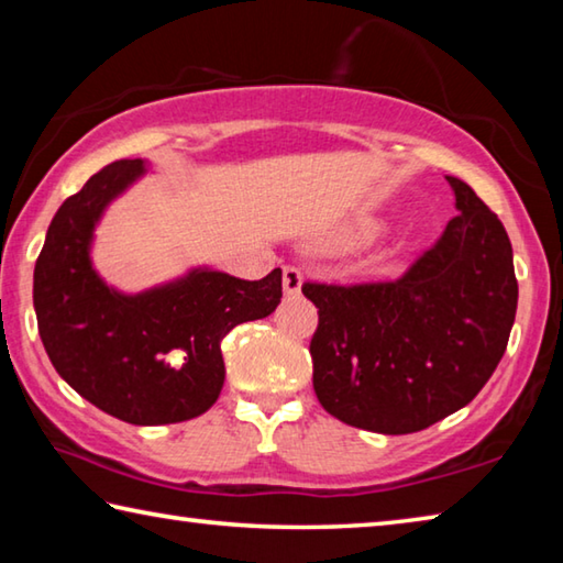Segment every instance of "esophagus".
I'll list each match as a JSON object with an SVG mask.
<instances>
[{
	"label": "esophagus",
	"mask_w": 563,
	"mask_h": 563,
	"mask_svg": "<svg viewBox=\"0 0 563 563\" xmlns=\"http://www.w3.org/2000/svg\"><path fill=\"white\" fill-rule=\"evenodd\" d=\"M300 285H302V273L298 268H292V265H288V268L283 271V290H285V295H298Z\"/></svg>",
	"instance_id": "1"
}]
</instances>
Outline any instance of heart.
Here are the masks:
<instances>
[{"mask_svg": "<svg viewBox=\"0 0 563 563\" xmlns=\"http://www.w3.org/2000/svg\"><path fill=\"white\" fill-rule=\"evenodd\" d=\"M373 235V228L369 225H360V228H352L345 235L340 238V245H355L360 241H365V238Z\"/></svg>", "mask_w": 563, "mask_h": 563, "instance_id": "obj_1", "label": "heart"}]
</instances>
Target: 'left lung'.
Wrapping results in <instances>:
<instances>
[{"label": "left lung", "instance_id": "left-lung-1", "mask_svg": "<svg viewBox=\"0 0 563 563\" xmlns=\"http://www.w3.org/2000/svg\"><path fill=\"white\" fill-rule=\"evenodd\" d=\"M446 180L460 216L402 278L302 285L320 316L312 387L350 427L427 430L470 405L507 350L519 298L509 235L464 180Z\"/></svg>", "mask_w": 563, "mask_h": 563}]
</instances>
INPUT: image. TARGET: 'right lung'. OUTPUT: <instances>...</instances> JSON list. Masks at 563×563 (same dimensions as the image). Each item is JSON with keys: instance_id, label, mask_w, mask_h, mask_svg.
<instances>
[{"instance_id": "right-lung-1", "label": "right lung", "mask_w": 563, "mask_h": 563, "mask_svg": "<svg viewBox=\"0 0 563 563\" xmlns=\"http://www.w3.org/2000/svg\"><path fill=\"white\" fill-rule=\"evenodd\" d=\"M146 161H113L66 198L34 265V310L52 365L76 393L129 424H174L203 415L221 395V340L268 318L283 298V271L241 280L196 268L136 295L101 280L91 241L101 213Z\"/></svg>"}]
</instances>
